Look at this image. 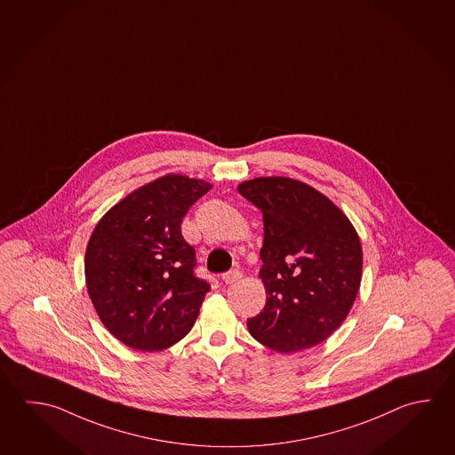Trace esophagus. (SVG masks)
Returning a JSON list of instances; mask_svg holds the SVG:
<instances>
[{"label":"esophagus","mask_w":455,"mask_h":455,"mask_svg":"<svg viewBox=\"0 0 455 455\" xmlns=\"http://www.w3.org/2000/svg\"><path fill=\"white\" fill-rule=\"evenodd\" d=\"M240 277H242V274H240L239 269H231V271H228V273L223 274V277H221V279H223L226 285H231L234 282L239 281Z\"/></svg>","instance_id":"esophagus-1"}]
</instances>
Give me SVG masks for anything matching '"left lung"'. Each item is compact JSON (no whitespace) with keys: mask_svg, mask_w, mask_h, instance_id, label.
<instances>
[{"mask_svg":"<svg viewBox=\"0 0 455 455\" xmlns=\"http://www.w3.org/2000/svg\"><path fill=\"white\" fill-rule=\"evenodd\" d=\"M263 213L259 277L266 305L248 319L251 337L277 353L329 339L347 319L363 274V248L331 200L291 178H255L237 188Z\"/></svg>","mask_w":455,"mask_h":455,"instance_id":"1","label":"left lung"}]
</instances>
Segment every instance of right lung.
Masks as SVG:
<instances>
[{
    "instance_id": "1",
    "label": "right lung",
    "mask_w": 455,
    "mask_h": 455,
    "mask_svg": "<svg viewBox=\"0 0 455 455\" xmlns=\"http://www.w3.org/2000/svg\"><path fill=\"white\" fill-rule=\"evenodd\" d=\"M212 184L166 174L118 202L96 224L84 255L100 321L138 351H162L189 333L210 283L198 279L182 218Z\"/></svg>"
}]
</instances>
